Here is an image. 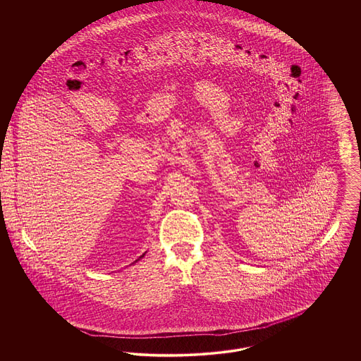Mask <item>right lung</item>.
Masks as SVG:
<instances>
[{"label":"right lung","instance_id":"obj_1","mask_svg":"<svg viewBox=\"0 0 361 361\" xmlns=\"http://www.w3.org/2000/svg\"><path fill=\"white\" fill-rule=\"evenodd\" d=\"M145 255H146V252H145V253H143V255H142V256H140V257L137 258V259H135V262H137V261H139V259H140V258L145 257ZM135 262H133V264H135Z\"/></svg>","mask_w":361,"mask_h":361}]
</instances>
